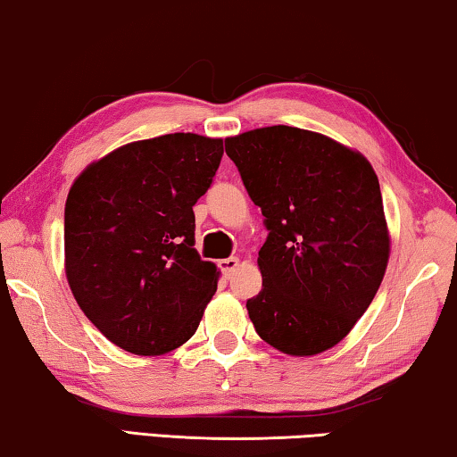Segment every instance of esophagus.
I'll list each match as a JSON object with an SVG mask.
<instances>
[{"instance_id": "1", "label": "esophagus", "mask_w": 457, "mask_h": 457, "mask_svg": "<svg viewBox=\"0 0 457 457\" xmlns=\"http://www.w3.org/2000/svg\"><path fill=\"white\" fill-rule=\"evenodd\" d=\"M237 267H240V258H237V256H229V258H223V261H220V269L226 277L234 275Z\"/></svg>"}]
</instances>
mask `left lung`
<instances>
[{
    "instance_id": "8db88e82",
    "label": "left lung",
    "mask_w": 457,
    "mask_h": 457,
    "mask_svg": "<svg viewBox=\"0 0 457 457\" xmlns=\"http://www.w3.org/2000/svg\"><path fill=\"white\" fill-rule=\"evenodd\" d=\"M226 152L269 229L262 289L246 302L258 337L295 357L332 349L370 308L390 256L371 163L287 125L228 137Z\"/></svg>"
}]
</instances>
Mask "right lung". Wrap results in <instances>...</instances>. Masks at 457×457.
Wrapping results in <instances>:
<instances>
[{
    "label": "right lung",
    "mask_w": 457,
    "mask_h": 457,
    "mask_svg": "<svg viewBox=\"0 0 457 457\" xmlns=\"http://www.w3.org/2000/svg\"><path fill=\"white\" fill-rule=\"evenodd\" d=\"M223 139L127 143L78 176L65 203V275L81 312L133 355H163L199 328L220 270L195 246V203Z\"/></svg>",
    "instance_id": "right-lung-1"
}]
</instances>
